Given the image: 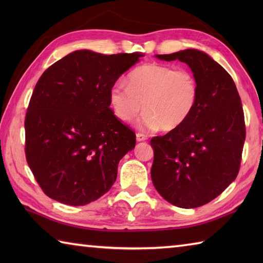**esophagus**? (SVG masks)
<instances>
[{
	"label": "esophagus",
	"mask_w": 263,
	"mask_h": 263,
	"mask_svg": "<svg viewBox=\"0 0 263 263\" xmlns=\"http://www.w3.org/2000/svg\"><path fill=\"white\" fill-rule=\"evenodd\" d=\"M136 137H137V141H145L146 139H147V136H145L144 133H137L136 135Z\"/></svg>",
	"instance_id": "obj_1"
}]
</instances>
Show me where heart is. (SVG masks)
Instances as JSON below:
<instances>
[{
    "mask_svg": "<svg viewBox=\"0 0 263 263\" xmlns=\"http://www.w3.org/2000/svg\"><path fill=\"white\" fill-rule=\"evenodd\" d=\"M127 86L115 83L110 88L111 108L125 123L132 122L144 108L141 125L149 130L180 128L194 112L199 95L193 73L157 62L133 70Z\"/></svg>",
    "mask_w": 263,
    "mask_h": 263,
    "instance_id": "1",
    "label": "heart"
}]
</instances>
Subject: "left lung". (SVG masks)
Instances as JSON below:
<instances>
[{"instance_id":"1","label":"left lung","mask_w":263,"mask_h":263,"mask_svg":"<svg viewBox=\"0 0 263 263\" xmlns=\"http://www.w3.org/2000/svg\"><path fill=\"white\" fill-rule=\"evenodd\" d=\"M160 60L185 62L198 82L194 112L183 125L151 146V177L158 193L182 209L202 206L235 180L246 128L241 100L231 75L205 52L188 48Z\"/></svg>"}]
</instances>
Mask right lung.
I'll return each instance as SVG.
<instances>
[{"label":"right lung","instance_id":"right-lung-1","mask_svg":"<svg viewBox=\"0 0 263 263\" xmlns=\"http://www.w3.org/2000/svg\"><path fill=\"white\" fill-rule=\"evenodd\" d=\"M140 57L78 50L43 73L25 117V154L48 197L86 205L115 183L136 135L109 108V91Z\"/></svg>","mask_w":263,"mask_h":263}]
</instances>
